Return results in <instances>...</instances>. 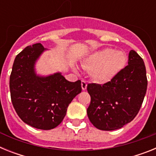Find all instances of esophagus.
I'll list each match as a JSON object with an SVG mask.
<instances>
[{"label":"esophagus","instance_id":"esophagus-1","mask_svg":"<svg viewBox=\"0 0 156 156\" xmlns=\"http://www.w3.org/2000/svg\"><path fill=\"white\" fill-rule=\"evenodd\" d=\"M87 83L86 80H82L81 82V87H82V89L83 90H85L87 89Z\"/></svg>","mask_w":156,"mask_h":156}]
</instances>
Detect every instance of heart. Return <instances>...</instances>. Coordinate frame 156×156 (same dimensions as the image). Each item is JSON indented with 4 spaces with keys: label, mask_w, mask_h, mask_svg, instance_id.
<instances>
[{
    "label": "heart",
    "mask_w": 156,
    "mask_h": 156,
    "mask_svg": "<svg viewBox=\"0 0 156 156\" xmlns=\"http://www.w3.org/2000/svg\"><path fill=\"white\" fill-rule=\"evenodd\" d=\"M126 63V54L106 48L90 54L82 62L85 69L92 70V76L98 82H108Z\"/></svg>",
    "instance_id": "heart-1"
}]
</instances>
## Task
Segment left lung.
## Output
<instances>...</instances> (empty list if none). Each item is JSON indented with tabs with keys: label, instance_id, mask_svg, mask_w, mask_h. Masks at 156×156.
Returning <instances> with one entry per match:
<instances>
[{
	"label": "left lung",
	"instance_id": "8db88e82",
	"mask_svg": "<svg viewBox=\"0 0 156 156\" xmlns=\"http://www.w3.org/2000/svg\"><path fill=\"white\" fill-rule=\"evenodd\" d=\"M148 86L144 61L135 51L129 53L128 65L104 84L88 83L90 103L88 118L101 130L119 129L137 115Z\"/></svg>",
	"mask_w": 156,
	"mask_h": 156
}]
</instances>
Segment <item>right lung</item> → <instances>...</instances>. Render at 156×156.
I'll list each match as a JSON object with an SVG mask.
<instances>
[{"label": "right lung", "mask_w": 156, "mask_h": 156, "mask_svg": "<svg viewBox=\"0 0 156 156\" xmlns=\"http://www.w3.org/2000/svg\"><path fill=\"white\" fill-rule=\"evenodd\" d=\"M44 50L37 43L17 55L9 87L12 105L19 118L33 127L47 130L61 123L69 105L82 87L80 80L69 82L59 73L37 76L34 64Z\"/></svg>", "instance_id": "add662e5"}]
</instances>
